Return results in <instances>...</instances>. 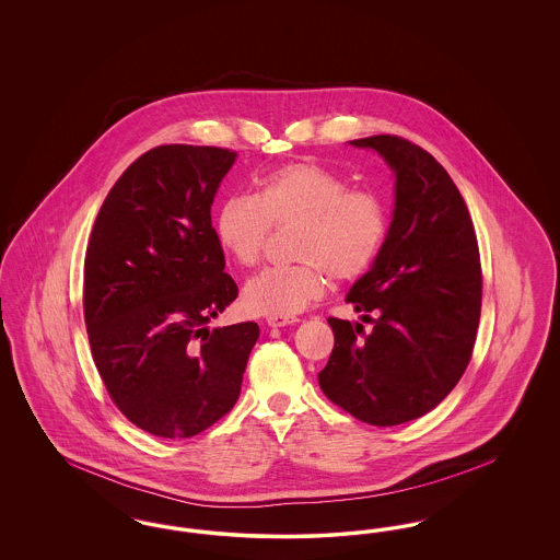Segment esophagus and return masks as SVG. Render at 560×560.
<instances>
[{"mask_svg": "<svg viewBox=\"0 0 560 560\" xmlns=\"http://www.w3.org/2000/svg\"><path fill=\"white\" fill-rule=\"evenodd\" d=\"M295 320H298L295 317H285V315H270V317H267L270 327H285V325H292Z\"/></svg>", "mask_w": 560, "mask_h": 560, "instance_id": "esophagus-1", "label": "esophagus"}]
</instances>
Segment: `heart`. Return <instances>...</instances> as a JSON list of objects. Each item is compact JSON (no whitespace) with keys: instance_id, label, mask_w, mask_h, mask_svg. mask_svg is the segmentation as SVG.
<instances>
[{"instance_id":"b5f03b06","label":"heart","mask_w":560,"mask_h":560,"mask_svg":"<svg viewBox=\"0 0 560 560\" xmlns=\"http://www.w3.org/2000/svg\"><path fill=\"white\" fill-rule=\"evenodd\" d=\"M295 224L293 265L268 267L243 288L254 315L302 313L327 290V279L352 281L372 268L388 233L380 195L348 188L347 178L315 161H293L267 174L254 197H229L213 213V237L240 267L265 254L270 229Z\"/></svg>"}]
</instances>
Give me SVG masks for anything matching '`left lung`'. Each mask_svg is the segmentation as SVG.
<instances>
[{
    "label": "left lung",
    "mask_w": 560,
    "mask_h": 560,
    "mask_svg": "<svg viewBox=\"0 0 560 560\" xmlns=\"http://www.w3.org/2000/svg\"><path fill=\"white\" fill-rule=\"evenodd\" d=\"M350 144L377 151L395 170V215L370 272L347 295L373 329L327 319L336 342L319 386L357 420L397 427L434 409L470 363L479 243L452 176L422 147L390 133Z\"/></svg>",
    "instance_id": "8db88e82"
}]
</instances>
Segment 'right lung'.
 <instances>
[{
	"label": "right lung",
	"instance_id": "obj_1",
	"mask_svg": "<svg viewBox=\"0 0 560 560\" xmlns=\"http://www.w3.org/2000/svg\"><path fill=\"white\" fill-rule=\"evenodd\" d=\"M237 153L161 144L119 176L83 262V319L108 397L138 428L188 439L240 399L254 320L210 329L235 298L213 195Z\"/></svg>",
	"mask_w": 560,
	"mask_h": 560
}]
</instances>
